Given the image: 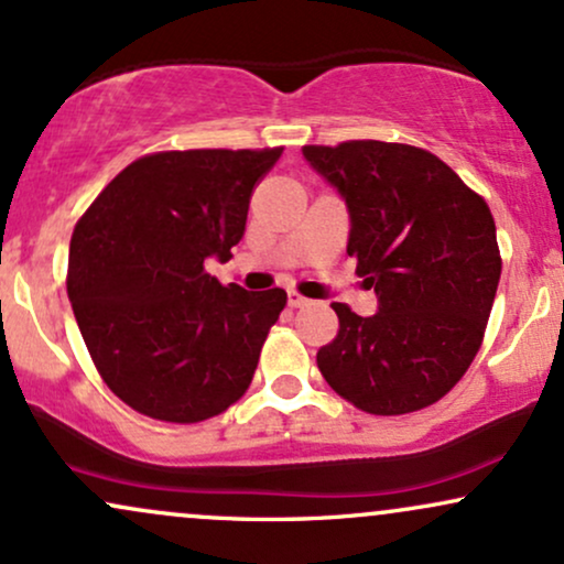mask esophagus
<instances>
[{"instance_id":"34e87169","label":"esophagus","mask_w":564,"mask_h":564,"mask_svg":"<svg viewBox=\"0 0 564 564\" xmlns=\"http://www.w3.org/2000/svg\"><path fill=\"white\" fill-rule=\"evenodd\" d=\"M310 300L307 296H302L300 291H289V304L291 307H304V304H307Z\"/></svg>"}]
</instances>
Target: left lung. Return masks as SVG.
I'll use <instances>...</instances> for the list:
<instances>
[{
	"instance_id": "1",
	"label": "left lung",
	"mask_w": 564,
	"mask_h": 564,
	"mask_svg": "<svg viewBox=\"0 0 564 564\" xmlns=\"http://www.w3.org/2000/svg\"><path fill=\"white\" fill-rule=\"evenodd\" d=\"M302 153L345 196L347 254L379 296L371 318L332 304L339 332L318 349L323 379L373 416L437 403L475 360L496 300L501 251L488 204L435 153L405 142Z\"/></svg>"
}]
</instances>
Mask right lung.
<instances>
[{
	"mask_svg": "<svg viewBox=\"0 0 564 564\" xmlns=\"http://www.w3.org/2000/svg\"><path fill=\"white\" fill-rule=\"evenodd\" d=\"M283 148L159 151L124 166L76 223L68 300L89 358L142 416L198 424L241 400L286 291L206 273L241 241Z\"/></svg>",
	"mask_w": 564,
	"mask_h": 564,
	"instance_id": "obj_1",
	"label": "right lung"
}]
</instances>
